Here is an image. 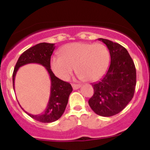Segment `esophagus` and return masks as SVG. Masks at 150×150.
<instances>
[{
	"instance_id": "obj_1",
	"label": "esophagus",
	"mask_w": 150,
	"mask_h": 150,
	"mask_svg": "<svg viewBox=\"0 0 150 150\" xmlns=\"http://www.w3.org/2000/svg\"><path fill=\"white\" fill-rule=\"evenodd\" d=\"M72 87H73V89H77L81 87L80 85H75V84H72Z\"/></svg>"
}]
</instances>
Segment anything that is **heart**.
I'll return each mask as SVG.
<instances>
[{"mask_svg": "<svg viewBox=\"0 0 150 150\" xmlns=\"http://www.w3.org/2000/svg\"><path fill=\"white\" fill-rule=\"evenodd\" d=\"M61 56H53L51 70L58 78H68L75 66L80 79L93 82L104 75L109 63V53L101 44L75 42L65 45L60 50Z\"/></svg>", "mask_w": 150, "mask_h": 150, "instance_id": "1", "label": "heart"}]
</instances>
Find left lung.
I'll return each instance as SVG.
<instances>
[{
	"label": "left lung",
	"instance_id": "obj_1",
	"mask_svg": "<svg viewBox=\"0 0 150 150\" xmlns=\"http://www.w3.org/2000/svg\"><path fill=\"white\" fill-rule=\"evenodd\" d=\"M109 50L111 64L100 81L92 84L94 94L89 105L94 113L108 117L117 114L131 101L136 85V69L128 51L118 43L99 38Z\"/></svg>",
	"mask_w": 150,
	"mask_h": 150
}]
</instances>
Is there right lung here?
Segmentation results:
<instances>
[{"mask_svg":"<svg viewBox=\"0 0 150 150\" xmlns=\"http://www.w3.org/2000/svg\"><path fill=\"white\" fill-rule=\"evenodd\" d=\"M55 47V44L40 43L27 49L18 58L13 74V89H15V75L19 68L23 65L29 63H38L45 67L49 73L51 82V93L47 106L44 112L38 115H32L21 107L30 117L42 123H51L61 118L68 104L70 93L73 91L70 83L55 76L51 69V56Z\"/></svg>","mask_w":150,"mask_h":150,"instance_id":"obj_1","label":"right lung"}]
</instances>
